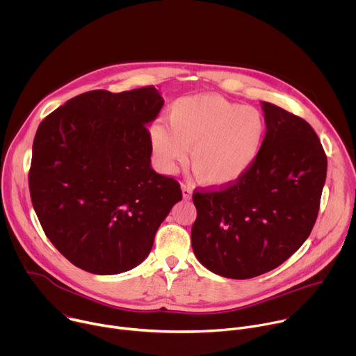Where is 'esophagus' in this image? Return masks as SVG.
<instances>
[{"instance_id": "esophagus-1", "label": "esophagus", "mask_w": 356, "mask_h": 356, "mask_svg": "<svg viewBox=\"0 0 356 356\" xmlns=\"http://www.w3.org/2000/svg\"><path fill=\"white\" fill-rule=\"evenodd\" d=\"M181 191H183L184 198H190L191 193H193V188H191V186H188L186 183H181Z\"/></svg>"}]
</instances>
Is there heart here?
I'll return each mask as SVG.
<instances>
[{"mask_svg":"<svg viewBox=\"0 0 356 356\" xmlns=\"http://www.w3.org/2000/svg\"><path fill=\"white\" fill-rule=\"evenodd\" d=\"M168 121L169 125L158 121L149 129L158 168L175 172L190 149L193 172L210 187L238 181L257 161L266 134V120L258 108L214 94L177 98Z\"/></svg>","mask_w":356,"mask_h":356,"instance_id":"b5f03b06","label":"heart"}]
</instances>
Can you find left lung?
<instances>
[{
	"label": "left lung",
	"instance_id": "left-lung-1",
	"mask_svg": "<svg viewBox=\"0 0 356 356\" xmlns=\"http://www.w3.org/2000/svg\"><path fill=\"white\" fill-rule=\"evenodd\" d=\"M266 135L235 183L194 190V255L209 270L250 279L282 265L316 224L327 176L324 147L302 118L262 103Z\"/></svg>",
	"mask_w": 356,
	"mask_h": 356
}]
</instances>
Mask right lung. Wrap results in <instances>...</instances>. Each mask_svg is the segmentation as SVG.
<instances>
[{
  "mask_svg": "<svg viewBox=\"0 0 356 356\" xmlns=\"http://www.w3.org/2000/svg\"><path fill=\"white\" fill-rule=\"evenodd\" d=\"M163 103L154 86L92 90L39 124L28 176L32 206L74 266L94 275L138 266L181 200L179 181L150 168L146 124Z\"/></svg>",
  "mask_w": 356,
  "mask_h": 356,
  "instance_id": "add662e5",
  "label": "right lung"
}]
</instances>
